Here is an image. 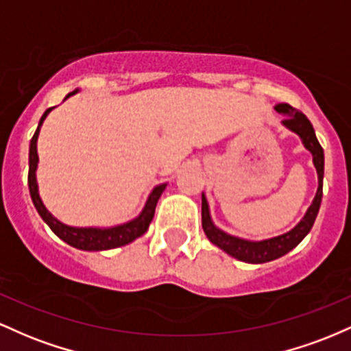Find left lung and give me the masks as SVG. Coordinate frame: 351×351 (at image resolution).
Returning a JSON list of instances; mask_svg holds the SVG:
<instances>
[{"label":"left lung","mask_w":351,"mask_h":351,"mask_svg":"<svg viewBox=\"0 0 351 351\" xmlns=\"http://www.w3.org/2000/svg\"><path fill=\"white\" fill-rule=\"evenodd\" d=\"M275 111L282 114L285 119L282 121L283 128L292 131L300 137L303 147L312 154V160L315 169H317L318 176V187L317 194H315L312 204L306 208L305 215H303L300 222L289 232L275 237H269L263 240H249L242 237H235V235L227 234L222 228H219L214 223L210 215V208H208L207 197L202 192V228L206 232L207 239L210 240L214 245H217L220 250H223L230 257L237 258L240 262L247 263H265L271 262L275 258H280L290 250H293L303 239L306 237L310 230H312L315 219H317L318 210H320L322 195H324V167H325V157L324 149H322L320 143H318L317 136H315V129L312 123L306 119V116L292 106L285 104H275Z\"/></svg>","instance_id":"obj_1"}]
</instances>
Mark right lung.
<instances>
[{
    "mask_svg": "<svg viewBox=\"0 0 351 351\" xmlns=\"http://www.w3.org/2000/svg\"><path fill=\"white\" fill-rule=\"evenodd\" d=\"M76 93H80V89L69 93L68 96L64 97V101L68 99V97L74 96ZM53 109L54 108L46 109L45 114H43L41 119H39L38 123L36 132H34L33 139H31L29 143V172H27V187H29L31 199H33V204L34 207H36L38 214L41 215V219L48 223L51 230H53L59 239L64 240V242L69 243L71 247L80 250H86V252L111 250V249H117V247L128 245V243H131L136 239H139L141 235H144L145 232H147L149 223H151L152 219H154L157 200L160 199V195H162L165 187H167V184L165 182L159 184V186L152 189L151 194H149L147 199H145L143 210L139 212L137 217L128 220V222L124 223H117V226H112V227L68 226V223L61 222V220L54 217L48 208H46L45 204H43L41 195H39L38 180H36V171L39 164L38 137H39V131H41L43 123H45V119L48 117V114L53 111Z\"/></svg>",
    "mask_w": 351,
    "mask_h": 351,
    "instance_id": "add662e5",
    "label": "right lung"
}]
</instances>
